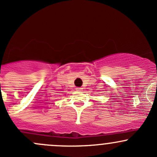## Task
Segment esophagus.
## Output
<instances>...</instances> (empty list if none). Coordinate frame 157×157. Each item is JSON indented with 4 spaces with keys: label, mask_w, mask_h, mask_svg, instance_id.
<instances>
[{
    "label": "esophagus",
    "mask_w": 157,
    "mask_h": 157,
    "mask_svg": "<svg viewBox=\"0 0 157 157\" xmlns=\"http://www.w3.org/2000/svg\"><path fill=\"white\" fill-rule=\"evenodd\" d=\"M82 90H83V89H82L81 87H76V90H77V91H81Z\"/></svg>",
    "instance_id": "34e87169"
}]
</instances>
